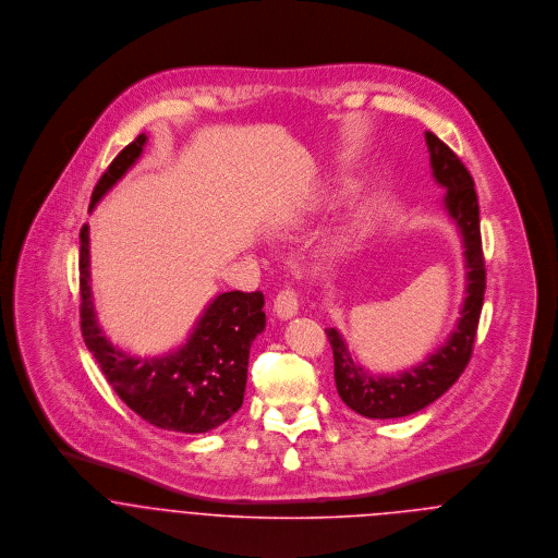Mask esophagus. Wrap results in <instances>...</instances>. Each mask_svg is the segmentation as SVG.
Instances as JSON below:
<instances>
[{
  "label": "esophagus",
  "instance_id": "esophagus-1",
  "mask_svg": "<svg viewBox=\"0 0 558 558\" xmlns=\"http://www.w3.org/2000/svg\"><path fill=\"white\" fill-rule=\"evenodd\" d=\"M275 314L281 319L294 318L299 314V294L290 288L281 290L275 299Z\"/></svg>",
  "mask_w": 558,
  "mask_h": 558
}]
</instances>
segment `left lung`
<instances>
[{
  "mask_svg": "<svg viewBox=\"0 0 558 558\" xmlns=\"http://www.w3.org/2000/svg\"><path fill=\"white\" fill-rule=\"evenodd\" d=\"M425 144L434 178L447 189L445 210L458 226L464 244L466 299L449 339L423 363L396 376H374L363 369L337 328H326L335 359L337 393L345 405L367 418L408 416L436 401L466 369L477 337L485 294V262L481 248L475 180L458 155L434 133H425Z\"/></svg>",
  "mask_w": 558,
  "mask_h": 558,
  "instance_id": "obj_1",
  "label": "left lung"
}]
</instances>
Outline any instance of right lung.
I'll return each instance as SVG.
<instances>
[{
    "label": "right lung",
    "instance_id": "obj_1",
    "mask_svg": "<svg viewBox=\"0 0 558 558\" xmlns=\"http://www.w3.org/2000/svg\"><path fill=\"white\" fill-rule=\"evenodd\" d=\"M146 140L142 133L111 160L94 186L89 210L142 157ZM80 240L81 335L118 398L160 429L204 434L223 425L242 405L248 350L266 326L264 294H219L186 343L162 356L140 359L116 348L98 326L89 288L87 223Z\"/></svg>",
    "mask_w": 558,
    "mask_h": 558
}]
</instances>
